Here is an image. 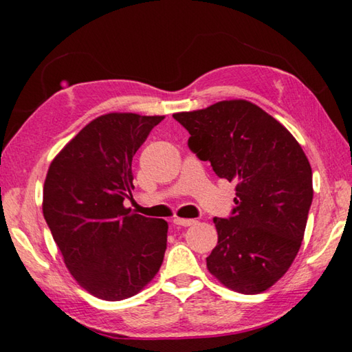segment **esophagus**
<instances>
[{"mask_svg":"<svg viewBox=\"0 0 352 352\" xmlns=\"http://www.w3.org/2000/svg\"><path fill=\"white\" fill-rule=\"evenodd\" d=\"M172 222H174V223L178 225V226H190V225L195 223V220H194V219H180V217H175L174 220H172Z\"/></svg>","mask_w":352,"mask_h":352,"instance_id":"34e87169","label":"esophagus"}]
</instances>
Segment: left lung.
<instances>
[{
	"mask_svg": "<svg viewBox=\"0 0 352 352\" xmlns=\"http://www.w3.org/2000/svg\"><path fill=\"white\" fill-rule=\"evenodd\" d=\"M174 119L189 132L190 152L236 183L231 216L214 217L219 241L208 270L228 289L261 294L289 270L305 237L314 199L307 157L287 129L247 100Z\"/></svg>",
	"mask_w": 352,
	"mask_h": 352,
	"instance_id": "8db88e82",
	"label": "left lung"
}]
</instances>
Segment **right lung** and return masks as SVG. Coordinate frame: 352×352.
Listing matches in <instances>:
<instances>
[{
    "instance_id": "add662e5",
    "label": "right lung",
    "mask_w": 352,
    "mask_h": 352,
    "mask_svg": "<svg viewBox=\"0 0 352 352\" xmlns=\"http://www.w3.org/2000/svg\"><path fill=\"white\" fill-rule=\"evenodd\" d=\"M163 116L110 113L83 127L47 170L43 216L74 279L119 301L152 281L163 264L168 222L124 208L132 160Z\"/></svg>"
}]
</instances>
